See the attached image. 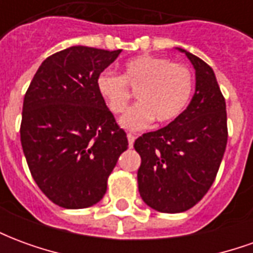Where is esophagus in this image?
I'll use <instances>...</instances> for the list:
<instances>
[{"instance_id": "esophagus-1", "label": "esophagus", "mask_w": 253, "mask_h": 253, "mask_svg": "<svg viewBox=\"0 0 253 253\" xmlns=\"http://www.w3.org/2000/svg\"><path fill=\"white\" fill-rule=\"evenodd\" d=\"M127 139H128V146H130V148H132L134 141H135V137H134L132 134H127Z\"/></svg>"}]
</instances>
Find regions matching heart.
I'll use <instances>...</instances> for the list:
<instances>
[{
	"mask_svg": "<svg viewBox=\"0 0 253 253\" xmlns=\"http://www.w3.org/2000/svg\"><path fill=\"white\" fill-rule=\"evenodd\" d=\"M137 90L139 103L122 116L121 126L130 131L148 127L153 119L159 125L175 121L190 103L194 78L190 67L156 55H141L127 61L122 76L110 70L96 78L97 92L108 110L119 115Z\"/></svg>",
	"mask_w": 253,
	"mask_h": 253,
	"instance_id": "b5f03b06",
	"label": "heart"
}]
</instances>
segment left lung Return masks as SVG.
<instances>
[{"label": "left lung", "instance_id": "8db88e82", "mask_svg": "<svg viewBox=\"0 0 253 253\" xmlns=\"http://www.w3.org/2000/svg\"><path fill=\"white\" fill-rule=\"evenodd\" d=\"M186 54L195 69V93L179 118L135 139L141 156L138 190L160 212H183L195 206L217 176L226 142V104L212 69Z\"/></svg>", "mask_w": 253, "mask_h": 253}]
</instances>
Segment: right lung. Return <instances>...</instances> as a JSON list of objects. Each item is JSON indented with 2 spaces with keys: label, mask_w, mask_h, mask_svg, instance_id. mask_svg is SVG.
Returning a JSON list of instances; mask_svg holds the SVG:
<instances>
[{
  "label": "right lung",
  "mask_w": 253,
  "mask_h": 253,
  "mask_svg": "<svg viewBox=\"0 0 253 253\" xmlns=\"http://www.w3.org/2000/svg\"><path fill=\"white\" fill-rule=\"evenodd\" d=\"M122 50L73 46L46 58L24 96L21 146L42 192L65 209L103 199L107 179L128 146L97 92L96 78Z\"/></svg>",
  "instance_id": "1"
}]
</instances>
